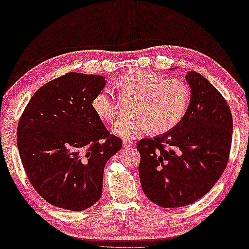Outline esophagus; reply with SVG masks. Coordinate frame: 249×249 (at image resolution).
<instances>
[{
	"mask_svg": "<svg viewBox=\"0 0 249 249\" xmlns=\"http://www.w3.org/2000/svg\"><path fill=\"white\" fill-rule=\"evenodd\" d=\"M122 144H124V148H129V146L133 145V141H131L130 139H124V141H122Z\"/></svg>",
	"mask_w": 249,
	"mask_h": 249,
	"instance_id": "34e87169",
	"label": "esophagus"
}]
</instances>
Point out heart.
Returning a JSON list of instances; mask_svg holds the SVG:
<instances>
[{
	"label": "heart",
	"instance_id": "obj_1",
	"mask_svg": "<svg viewBox=\"0 0 249 249\" xmlns=\"http://www.w3.org/2000/svg\"><path fill=\"white\" fill-rule=\"evenodd\" d=\"M117 87L136 97L133 115L121 118L112 127L113 132L124 138L137 137L149 129L154 133L168 132L180 124L190 107L191 90L186 83L153 71L131 69L118 79ZM91 108L101 120H116V104L107 89L92 98Z\"/></svg>",
	"mask_w": 249,
	"mask_h": 249
}]
</instances>
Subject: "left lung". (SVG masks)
I'll return each mask as SVG.
<instances>
[{"mask_svg": "<svg viewBox=\"0 0 249 249\" xmlns=\"http://www.w3.org/2000/svg\"><path fill=\"white\" fill-rule=\"evenodd\" d=\"M185 78L191 103L182 121L137 143L142 190L165 209L192 204L209 192L226 168L233 137V117L221 92L196 71Z\"/></svg>", "mask_w": 249, "mask_h": 249, "instance_id": "1", "label": "left lung"}]
</instances>
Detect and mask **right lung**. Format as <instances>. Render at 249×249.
Segmentation results:
<instances>
[{
	"label": "right lung",
	"instance_id": "add662e5",
	"mask_svg": "<svg viewBox=\"0 0 249 249\" xmlns=\"http://www.w3.org/2000/svg\"><path fill=\"white\" fill-rule=\"evenodd\" d=\"M105 77L68 72L45 84L18 125V148L33 187L50 204L84 211L99 201L104 169L122 148L91 108Z\"/></svg>",
	"mask_w": 249,
	"mask_h": 249
}]
</instances>
